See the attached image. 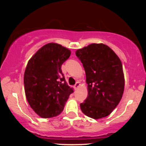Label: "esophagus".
Instances as JSON below:
<instances>
[{"label": "esophagus", "mask_w": 146, "mask_h": 146, "mask_svg": "<svg viewBox=\"0 0 146 146\" xmlns=\"http://www.w3.org/2000/svg\"><path fill=\"white\" fill-rule=\"evenodd\" d=\"M80 86V82H76V84L74 85V88H75V89L78 88Z\"/></svg>", "instance_id": "34e87169"}]
</instances>
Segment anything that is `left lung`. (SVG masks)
Returning a JSON list of instances; mask_svg holds the SVG:
<instances>
[{
    "mask_svg": "<svg viewBox=\"0 0 146 146\" xmlns=\"http://www.w3.org/2000/svg\"><path fill=\"white\" fill-rule=\"evenodd\" d=\"M84 67L88 97L80 104L86 115L99 119L109 115L121 101L124 91L123 66L108 45L91 44L75 52Z\"/></svg>",
    "mask_w": 146,
    "mask_h": 146,
    "instance_id": "obj_1",
    "label": "left lung"
}]
</instances>
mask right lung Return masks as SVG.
<instances>
[{
	"mask_svg": "<svg viewBox=\"0 0 146 146\" xmlns=\"http://www.w3.org/2000/svg\"><path fill=\"white\" fill-rule=\"evenodd\" d=\"M71 51L57 43L46 44L31 58L24 73L27 101L38 116L58 115L74 92L62 73L61 66Z\"/></svg>",
	"mask_w": 146,
	"mask_h": 146,
	"instance_id": "obj_1",
	"label": "right lung"
}]
</instances>
